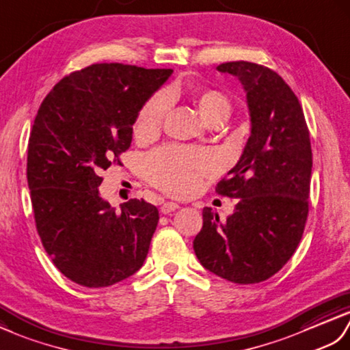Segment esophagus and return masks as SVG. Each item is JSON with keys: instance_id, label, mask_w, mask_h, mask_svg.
Wrapping results in <instances>:
<instances>
[{"instance_id": "34e87169", "label": "esophagus", "mask_w": 350, "mask_h": 350, "mask_svg": "<svg viewBox=\"0 0 350 350\" xmlns=\"http://www.w3.org/2000/svg\"><path fill=\"white\" fill-rule=\"evenodd\" d=\"M178 208H180V205H178L176 202H165V204L161 205L160 211H161V214H170V213H174L175 209H178Z\"/></svg>"}]
</instances>
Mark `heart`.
<instances>
[{
	"instance_id": "heart-1",
	"label": "heart",
	"mask_w": 350,
	"mask_h": 350,
	"mask_svg": "<svg viewBox=\"0 0 350 350\" xmlns=\"http://www.w3.org/2000/svg\"><path fill=\"white\" fill-rule=\"evenodd\" d=\"M193 102L204 120L211 124L226 121L232 111L230 100L219 90H198L193 92ZM169 106L166 94H157L139 111L135 122V136L148 141L157 136ZM214 169L209 154L200 150L169 146L151 154L146 160V176L159 189L175 196H189L195 193L202 178Z\"/></svg>"
}]
</instances>
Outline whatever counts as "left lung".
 I'll use <instances>...</instances> for the list:
<instances>
[{
    "mask_svg": "<svg viewBox=\"0 0 350 350\" xmlns=\"http://www.w3.org/2000/svg\"><path fill=\"white\" fill-rule=\"evenodd\" d=\"M245 91L250 136L228 180L217 191L238 199L221 223L204 208V226L193 241L202 267L232 283L273 277L292 258L308 214L312 145L298 97L268 67L247 61L217 66Z\"/></svg>",
    "mask_w": 350,
    "mask_h": 350,
    "instance_id": "obj_1",
    "label": "left lung"
}]
</instances>
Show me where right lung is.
<instances>
[{
	"mask_svg": "<svg viewBox=\"0 0 350 350\" xmlns=\"http://www.w3.org/2000/svg\"><path fill=\"white\" fill-rule=\"evenodd\" d=\"M174 70L92 64L66 76L34 120L27 178L37 232L53 265L85 287H106L144 265L159 209L100 196L103 170L131 144L133 124Z\"/></svg>",
	"mask_w": 350,
	"mask_h": 350,
	"instance_id": "add662e5",
	"label": "right lung"
}]
</instances>
